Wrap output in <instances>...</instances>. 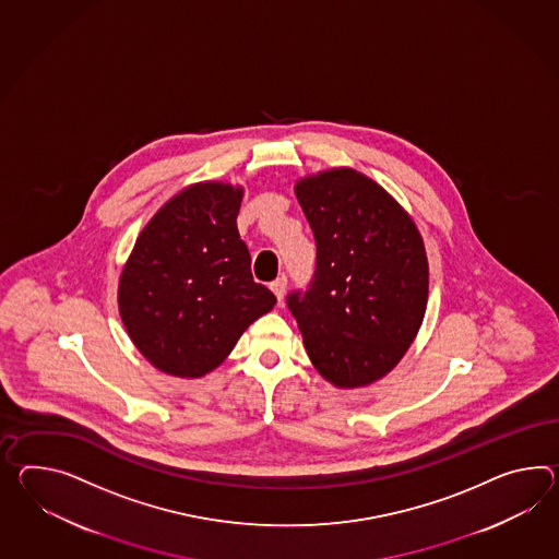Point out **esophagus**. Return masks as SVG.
Returning <instances> with one entry per match:
<instances>
[{
	"mask_svg": "<svg viewBox=\"0 0 559 559\" xmlns=\"http://www.w3.org/2000/svg\"><path fill=\"white\" fill-rule=\"evenodd\" d=\"M271 288H273L274 295H276V299L278 302H283V297H285L286 290V276H278L276 281L271 283Z\"/></svg>",
	"mask_w": 559,
	"mask_h": 559,
	"instance_id": "1",
	"label": "esophagus"
}]
</instances>
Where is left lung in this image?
Wrapping results in <instances>:
<instances>
[{
	"instance_id": "left-lung-1",
	"label": "left lung",
	"mask_w": 559,
	"mask_h": 559,
	"mask_svg": "<svg viewBox=\"0 0 559 559\" xmlns=\"http://www.w3.org/2000/svg\"><path fill=\"white\" fill-rule=\"evenodd\" d=\"M313 230L311 283L286 295L317 371L340 388L380 380L423 325L428 260L420 231L394 198L354 169L295 188Z\"/></svg>"
}]
</instances>
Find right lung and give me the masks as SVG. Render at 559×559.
<instances>
[{"instance_id":"1","label":"right lung","mask_w":559,"mask_h":559,"mask_svg":"<svg viewBox=\"0 0 559 559\" xmlns=\"http://www.w3.org/2000/svg\"><path fill=\"white\" fill-rule=\"evenodd\" d=\"M242 190L195 183L171 198L136 238L119 283V311L136 349L165 373L218 368L273 293L254 283L236 218Z\"/></svg>"}]
</instances>
